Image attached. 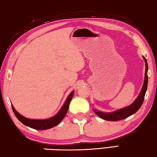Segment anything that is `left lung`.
<instances>
[{
	"label": "left lung",
	"mask_w": 157,
	"mask_h": 157,
	"mask_svg": "<svg viewBox=\"0 0 157 157\" xmlns=\"http://www.w3.org/2000/svg\"><path fill=\"white\" fill-rule=\"evenodd\" d=\"M145 63H146V72H145V78L144 81V84L140 94L137 96V98L135 101L128 106H126L124 108L118 109L113 112H109V113H105V112H102L97 110H94L98 116L101 117L102 119H104L107 121H117L121 120L125 118L131 116L132 114L135 113L139 109H140L143 104L145 94L147 91V82H148V78H147V70H148V66H147V63L146 59L145 57H143Z\"/></svg>",
	"instance_id": "8db88e82"
}]
</instances>
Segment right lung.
<instances>
[{"label":"right lung","mask_w":157,"mask_h":157,"mask_svg":"<svg viewBox=\"0 0 157 157\" xmlns=\"http://www.w3.org/2000/svg\"><path fill=\"white\" fill-rule=\"evenodd\" d=\"M74 93H75V91H72V92L69 94V96H67V99L66 100V101H65L63 106H62L61 109H60V111H59L55 115H54V116L48 118V119H44V120L29 119V118L24 117L23 115L20 114L15 109L13 105H11V106H12V109L15 115H16V117L18 119V120L20 122H22L23 124L36 130L49 129L58 125L61 122V120L63 119L64 117L66 116L67 110H68L70 103L72 99Z\"/></svg>","instance_id":"right-lung-1"}]
</instances>
